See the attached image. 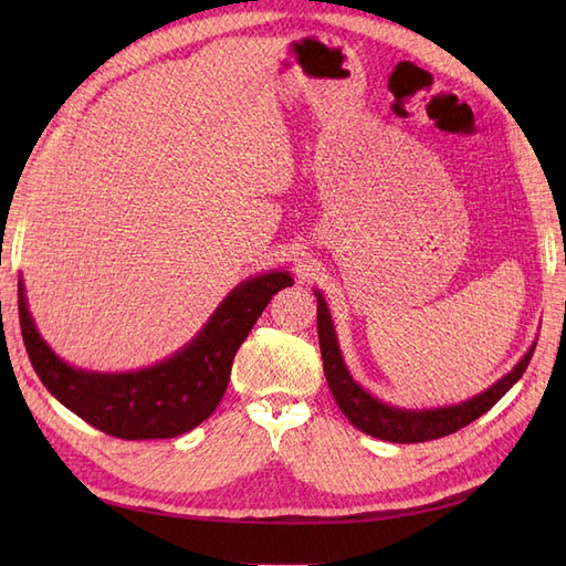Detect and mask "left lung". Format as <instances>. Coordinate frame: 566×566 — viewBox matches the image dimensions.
<instances>
[{
  "instance_id": "1",
  "label": "left lung",
  "mask_w": 566,
  "mask_h": 566,
  "mask_svg": "<svg viewBox=\"0 0 566 566\" xmlns=\"http://www.w3.org/2000/svg\"><path fill=\"white\" fill-rule=\"evenodd\" d=\"M314 295L318 304L316 323H318L323 373H325V380H328L333 397L342 413H345V418L356 427V430H361L382 441L418 443V441H430V439L458 432L460 427H465L479 416H484L495 401L505 397V391L524 375L531 361V354L536 349V342H534V345H531L526 354L515 364V368L507 370L503 378L495 380L484 391H479L474 397L460 403L432 406V408L394 406L378 399L375 394H370L354 380V375L345 364V356H342L328 304H325L321 290L314 287Z\"/></svg>"
}]
</instances>
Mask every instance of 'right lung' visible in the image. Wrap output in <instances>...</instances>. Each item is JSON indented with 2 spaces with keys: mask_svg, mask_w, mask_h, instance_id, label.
Here are the masks:
<instances>
[{
  "mask_svg": "<svg viewBox=\"0 0 566 566\" xmlns=\"http://www.w3.org/2000/svg\"><path fill=\"white\" fill-rule=\"evenodd\" d=\"M287 285H293V276L285 269L245 279L181 349L136 370L101 373L67 364L38 331L23 279H19L21 333L42 385L84 422L119 439H172L214 413L238 347L271 297Z\"/></svg>",
  "mask_w": 566,
  "mask_h": 566,
  "instance_id": "add662e5",
  "label": "right lung"
}]
</instances>
